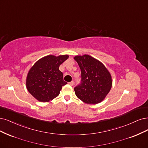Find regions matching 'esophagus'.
Here are the masks:
<instances>
[{
	"label": "esophagus",
	"instance_id": "esophagus-1",
	"mask_svg": "<svg viewBox=\"0 0 148 148\" xmlns=\"http://www.w3.org/2000/svg\"><path fill=\"white\" fill-rule=\"evenodd\" d=\"M69 84L70 86H73V85H74V82L72 81H71V82L69 83Z\"/></svg>",
	"mask_w": 148,
	"mask_h": 148
}]
</instances>
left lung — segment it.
<instances>
[{
    "mask_svg": "<svg viewBox=\"0 0 148 148\" xmlns=\"http://www.w3.org/2000/svg\"><path fill=\"white\" fill-rule=\"evenodd\" d=\"M74 59L81 69V83L74 88L76 97L88 104H97L105 98L112 86L111 76L99 60L85 54Z\"/></svg>",
    "mask_w": 148,
    "mask_h": 148,
    "instance_id": "1",
    "label": "left lung"
}]
</instances>
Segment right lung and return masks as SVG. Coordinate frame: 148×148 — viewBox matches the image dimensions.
<instances>
[{"label":"right lung","instance_id":"obj_1","mask_svg":"<svg viewBox=\"0 0 148 148\" xmlns=\"http://www.w3.org/2000/svg\"><path fill=\"white\" fill-rule=\"evenodd\" d=\"M68 58V55H48L35 63L26 78V88L34 98L48 102L59 95L62 86L67 84L59 66Z\"/></svg>","mask_w":148,"mask_h":148}]
</instances>
